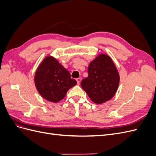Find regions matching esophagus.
Wrapping results in <instances>:
<instances>
[{
	"label": "esophagus",
	"instance_id": "34e87169",
	"mask_svg": "<svg viewBox=\"0 0 156 156\" xmlns=\"http://www.w3.org/2000/svg\"><path fill=\"white\" fill-rule=\"evenodd\" d=\"M76 81H77V84H79L80 83H81V78H77V79H76Z\"/></svg>",
	"mask_w": 156,
	"mask_h": 156
}]
</instances>
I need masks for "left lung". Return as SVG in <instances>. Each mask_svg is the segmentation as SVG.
Listing matches in <instances>:
<instances>
[{
    "label": "left lung",
    "instance_id": "left-lung-1",
    "mask_svg": "<svg viewBox=\"0 0 156 156\" xmlns=\"http://www.w3.org/2000/svg\"><path fill=\"white\" fill-rule=\"evenodd\" d=\"M88 76L82 80L81 87L91 100L101 104L115 96L120 77L110 56L101 54L89 64Z\"/></svg>",
    "mask_w": 156,
    "mask_h": 156
}]
</instances>
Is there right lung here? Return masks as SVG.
I'll return each mask as SVG.
<instances>
[{"mask_svg": "<svg viewBox=\"0 0 156 156\" xmlns=\"http://www.w3.org/2000/svg\"><path fill=\"white\" fill-rule=\"evenodd\" d=\"M35 85L40 95L51 102H58L65 97L69 88L77 84L68 71L57 60L49 56L37 68Z\"/></svg>", "mask_w": 156, "mask_h": 156, "instance_id": "add662e5", "label": "right lung"}]
</instances>
